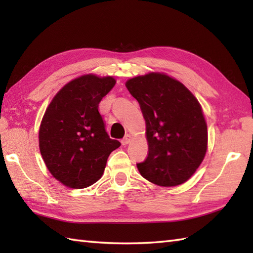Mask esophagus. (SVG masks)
<instances>
[{
	"instance_id": "1",
	"label": "esophagus",
	"mask_w": 253,
	"mask_h": 253,
	"mask_svg": "<svg viewBox=\"0 0 253 253\" xmlns=\"http://www.w3.org/2000/svg\"><path fill=\"white\" fill-rule=\"evenodd\" d=\"M130 141H131V136L130 135H126L125 138H124L123 140H122V144H123V146H127V144L129 143Z\"/></svg>"
}]
</instances>
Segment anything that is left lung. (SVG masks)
<instances>
[{
	"instance_id": "8db88e82",
	"label": "left lung",
	"mask_w": 253,
	"mask_h": 253,
	"mask_svg": "<svg viewBox=\"0 0 253 253\" xmlns=\"http://www.w3.org/2000/svg\"><path fill=\"white\" fill-rule=\"evenodd\" d=\"M146 121L149 153L137 168L153 184H184L206 157L208 127L202 107L178 80L149 73L126 82Z\"/></svg>"
}]
</instances>
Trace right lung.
Wrapping results in <instances>:
<instances>
[{
	"mask_svg": "<svg viewBox=\"0 0 253 253\" xmlns=\"http://www.w3.org/2000/svg\"><path fill=\"white\" fill-rule=\"evenodd\" d=\"M116 84L111 77L83 75L58 91L42 118L39 148L47 169L66 187L82 189L98 181L121 142L105 131L99 103Z\"/></svg>",
	"mask_w": 253,
	"mask_h": 253,
	"instance_id": "1",
	"label": "right lung"
}]
</instances>
